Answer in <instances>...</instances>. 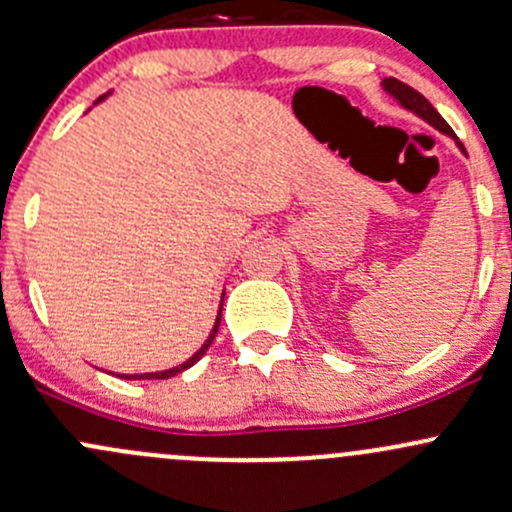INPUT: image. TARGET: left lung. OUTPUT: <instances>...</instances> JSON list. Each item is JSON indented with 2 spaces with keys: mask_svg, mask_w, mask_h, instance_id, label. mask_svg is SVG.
<instances>
[{
  "mask_svg": "<svg viewBox=\"0 0 512 512\" xmlns=\"http://www.w3.org/2000/svg\"><path fill=\"white\" fill-rule=\"evenodd\" d=\"M383 85H385L387 93H390L392 98L400 102L402 107H407V110H412L414 115H419V117H422V120H427L429 125H434L437 129H441V132L449 134V137H454V129L446 125L444 117H441L439 112L434 110L432 102L424 98L422 93H417V90L410 88V85L402 83V80H397V78H385ZM459 147H461V152H466L464 144H461V142H459Z\"/></svg>",
  "mask_w": 512,
  "mask_h": 512,
  "instance_id": "1",
  "label": "left lung"
}]
</instances>
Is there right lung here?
Returning <instances> with one entry per match:
<instances>
[{
    "label": "right lung",
    "mask_w": 512,
    "mask_h": 512,
    "mask_svg": "<svg viewBox=\"0 0 512 512\" xmlns=\"http://www.w3.org/2000/svg\"><path fill=\"white\" fill-rule=\"evenodd\" d=\"M102 100V98H100ZM218 326H220V311H218V319H215V326H213V331H211V336H208V341L203 343L201 348H198L196 353L191 355V358L186 360V363H181L179 368H171V370H161V373H144V375H122V378H127V380H164V378H171V375H179L181 370H186V368H191L193 363H198V360L203 358V353L208 351V346H211L213 343V338H215V333H218Z\"/></svg>",
    "instance_id": "obj_1"
}]
</instances>
